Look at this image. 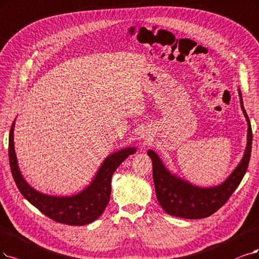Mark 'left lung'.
Segmentation results:
<instances>
[{"instance_id": "obj_1", "label": "left lung", "mask_w": 259, "mask_h": 259, "mask_svg": "<svg viewBox=\"0 0 259 259\" xmlns=\"http://www.w3.org/2000/svg\"><path fill=\"white\" fill-rule=\"evenodd\" d=\"M238 92L241 109L247 122V143L240 163L221 185L200 188L190 184L170 173L154 150L147 151V155L152 160V177L157 199L166 213L191 220L207 218L218 211L227 202L241 183L251 158L253 135L250 119L243 107L241 92L240 90Z\"/></svg>"}]
</instances>
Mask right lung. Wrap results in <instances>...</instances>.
I'll use <instances>...</instances> for the list:
<instances>
[{
	"label": "right lung",
	"instance_id": "right-lung-1",
	"mask_svg": "<svg viewBox=\"0 0 259 259\" xmlns=\"http://www.w3.org/2000/svg\"><path fill=\"white\" fill-rule=\"evenodd\" d=\"M14 129L15 120L9 132L8 155L12 174L19 191L45 215L55 222L68 225L90 224L103 213L110 200L113 173L123 160L137 151L136 147H127L113 152L104 159L92 183L81 192L71 196H52L38 192L23 178L15 152Z\"/></svg>",
	"mask_w": 259,
	"mask_h": 259
}]
</instances>
